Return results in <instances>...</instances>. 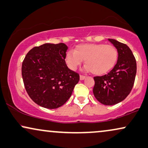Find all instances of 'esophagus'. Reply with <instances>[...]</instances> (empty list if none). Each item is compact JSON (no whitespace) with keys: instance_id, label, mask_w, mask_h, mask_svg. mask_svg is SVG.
Listing matches in <instances>:
<instances>
[{"instance_id":"esophagus-1","label":"esophagus","mask_w":148,"mask_h":148,"mask_svg":"<svg viewBox=\"0 0 148 148\" xmlns=\"http://www.w3.org/2000/svg\"><path fill=\"white\" fill-rule=\"evenodd\" d=\"M86 78L85 76H83V75H80V80H84L85 78Z\"/></svg>"}]
</instances>
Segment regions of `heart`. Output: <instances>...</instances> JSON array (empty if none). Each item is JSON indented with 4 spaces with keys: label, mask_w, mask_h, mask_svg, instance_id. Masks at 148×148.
Wrapping results in <instances>:
<instances>
[{
    "label": "heart",
    "mask_w": 148,
    "mask_h": 148,
    "mask_svg": "<svg viewBox=\"0 0 148 148\" xmlns=\"http://www.w3.org/2000/svg\"><path fill=\"white\" fill-rule=\"evenodd\" d=\"M118 58V51L113 45L104 44H83L70 50L65 55V61L71 70H75L83 60L85 68L96 75L106 74L115 66Z\"/></svg>",
    "instance_id": "b5f03b06"
}]
</instances>
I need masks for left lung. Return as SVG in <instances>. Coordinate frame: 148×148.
<instances>
[{"instance_id": "left-lung-1", "label": "left lung", "mask_w": 148, "mask_h": 148, "mask_svg": "<svg viewBox=\"0 0 148 148\" xmlns=\"http://www.w3.org/2000/svg\"><path fill=\"white\" fill-rule=\"evenodd\" d=\"M118 51L117 61L107 74L93 78L95 98L104 105H114L124 100L131 91L136 73V63L126 44L108 39Z\"/></svg>"}]
</instances>
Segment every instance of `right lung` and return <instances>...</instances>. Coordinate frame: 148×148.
I'll return each mask as SVG.
<instances>
[{
	"mask_svg": "<svg viewBox=\"0 0 148 148\" xmlns=\"http://www.w3.org/2000/svg\"><path fill=\"white\" fill-rule=\"evenodd\" d=\"M68 48L63 43H46L33 48L22 62L26 91L33 102L42 107L52 109L63 105L79 81V74L65 63Z\"/></svg>",
	"mask_w": 148,
	"mask_h": 148,
	"instance_id": "add662e5",
	"label": "right lung"
}]
</instances>
